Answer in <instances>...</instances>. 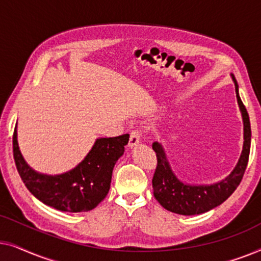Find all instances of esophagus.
I'll return each mask as SVG.
<instances>
[{"mask_svg":"<svg viewBox=\"0 0 261 261\" xmlns=\"http://www.w3.org/2000/svg\"><path fill=\"white\" fill-rule=\"evenodd\" d=\"M141 137H142V132L140 129L132 130L130 137H129V146H130V147H133V146H137L139 142H140Z\"/></svg>","mask_w":261,"mask_h":261,"instance_id":"34e87169","label":"esophagus"}]
</instances>
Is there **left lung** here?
Here are the masks:
<instances>
[{
  "instance_id": "left-lung-1",
  "label": "left lung",
  "mask_w": 261,
  "mask_h": 261,
  "mask_svg": "<svg viewBox=\"0 0 261 261\" xmlns=\"http://www.w3.org/2000/svg\"><path fill=\"white\" fill-rule=\"evenodd\" d=\"M233 80L235 82L238 103L244 119L245 141L238 165L226 179L213 185H198V187L181 183L171 170L160 144L154 142L152 145L156 155V167L152 179L153 194L156 201L169 212L179 215H196V214L209 212L226 201L241 183L247 167L249 149H251V122H249L247 109L239 96L237 81L235 78Z\"/></svg>"
}]
</instances>
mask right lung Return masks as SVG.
I'll return each instance as SVG.
<instances>
[{
	"mask_svg": "<svg viewBox=\"0 0 261 261\" xmlns=\"http://www.w3.org/2000/svg\"><path fill=\"white\" fill-rule=\"evenodd\" d=\"M13 134V154L23 184L44 204L70 213L89 212L106 198L110 189L113 169L123 154L129 134L97 139L94 147L76 169L59 176L35 172L27 165Z\"/></svg>",
	"mask_w": 261,
	"mask_h": 261,
	"instance_id": "obj_1",
	"label": "right lung"
}]
</instances>
